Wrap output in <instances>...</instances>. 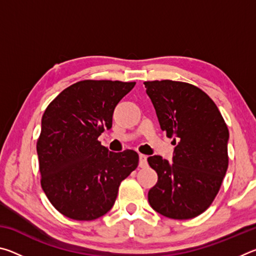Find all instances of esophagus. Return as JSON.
<instances>
[{
    "instance_id": "esophagus-1",
    "label": "esophagus",
    "mask_w": 256,
    "mask_h": 256,
    "mask_svg": "<svg viewBox=\"0 0 256 256\" xmlns=\"http://www.w3.org/2000/svg\"><path fill=\"white\" fill-rule=\"evenodd\" d=\"M138 159H140V162H138V166H140V167H146V164H148V162H146V154H140V156H138Z\"/></svg>"
}]
</instances>
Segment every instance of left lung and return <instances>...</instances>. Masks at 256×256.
Masks as SVG:
<instances>
[{
	"label": "left lung",
	"instance_id": "8db88e82",
	"mask_svg": "<svg viewBox=\"0 0 256 256\" xmlns=\"http://www.w3.org/2000/svg\"><path fill=\"white\" fill-rule=\"evenodd\" d=\"M144 86L160 128L176 144L172 162L160 156L148 158L158 174L149 203L167 218H194L211 206L226 175L228 128L214 100L198 86L172 80Z\"/></svg>",
	"mask_w": 256,
	"mask_h": 256
}]
</instances>
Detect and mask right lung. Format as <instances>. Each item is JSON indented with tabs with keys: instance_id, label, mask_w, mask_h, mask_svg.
Listing matches in <instances>:
<instances>
[{
	"instance_id": "right-lung-1",
	"label": "right lung",
	"mask_w": 256,
	"mask_h": 256,
	"mask_svg": "<svg viewBox=\"0 0 256 256\" xmlns=\"http://www.w3.org/2000/svg\"><path fill=\"white\" fill-rule=\"evenodd\" d=\"M136 82L84 80L64 89L42 118L37 140L40 184L54 208L70 219L89 222L114 206L120 182L138 164L134 150L112 152L98 136Z\"/></svg>"
}]
</instances>
